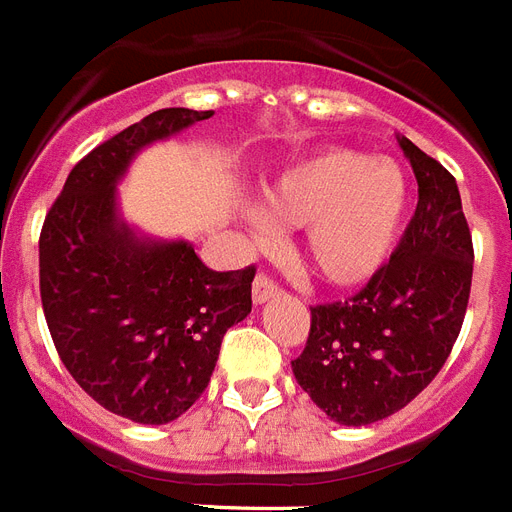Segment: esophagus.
<instances>
[{
	"instance_id": "1",
	"label": "esophagus",
	"mask_w": 512,
	"mask_h": 512,
	"mask_svg": "<svg viewBox=\"0 0 512 512\" xmlns=\"http://www.w3.org/2000/svg\"><path fill=\"white\" fill-rule=\"evenodd\" d=\"M279 284L273 282V279H268L265 273H260L255 279V284H252V298H255V303L260 306V303H268V300L279 298Z\"/></svg>"
}]
</instances>
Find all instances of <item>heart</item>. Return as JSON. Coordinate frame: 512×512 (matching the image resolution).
<instances>
[{
	"instance_id": "obj_1",
	"label": "heart",
	"mask_w": 512,
	"mask_h": 512,
	"mask_svg": "<svg viewBox=\"0 0 512 512\" xmlns=\"http://www.w3.org/2000/svg\"><path fill=\"white\" fill-rule=\"evenodd\" d=\"M263 209H247L260 244L276 228H303V257L335 287L373 279L403 236L411 185L392 158L360 150H322L263 185Z\"/></svg>"
}]
</instances>
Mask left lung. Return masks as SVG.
<instances>
[{
	"label": "left lung",
	"mask_w": 512,
	"mask_h": 512,
	"mask_svg": "<svg viewBox=\"0 0 512 512\" xmlns=\"http://www.w3.org/2000/svg\"><path fill=\"white\" fill-rule=\"evenodd\" d=\"M419 204L389 263L346 303L311 308L292 362L303 392L338 424L365 427L411 403L446 365L473 284V236L456 179L397 136Z\"/></svg>",
	"instance_id": "left-lung-1"
}]
</instances>
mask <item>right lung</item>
<instances>
[{"mask_svg":"<svg viewBox=\"0 0 512 512\" xmlns=\"http://www.w3.org/2000/svg\"><path fill=\"white\" fill-rule=\"evenodd\" d=\"M212 112L169 107L77 163L39 233V295L58 357L107 411L169 424L204 395L222 335L252 311L255 268L212 271L185 239L123 220L117 185L144 147Z\"/></svg>","mask_w":512,"mask_h":512,"instance_id":"obj_1","label":"right lung"}]
</instances>
